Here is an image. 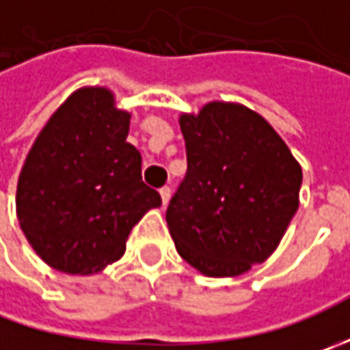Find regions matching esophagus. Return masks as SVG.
Wrapping results in <instances>:
<instances>
[{
    "instance_id": "esophagus-1",
    "label": "esophagus",
    "mask_w": 350,
    "mask_h": 350,
    "mask_svg": "<svg viewBox=\"0 0 350 350\" xmlns=\"http://www.w3.org/2000/svg\"><path fill=\"white\" fill-rule=\"evenodd\" d=\"M159 195H161V204L167 206L169 198H171V187H161L159 189Z\"/></svg>"
}]
</instances>
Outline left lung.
<instances>
[{
    "label": "left lung",
    "instance_id": "8db88e82",
    "mask_svg": "<svg viewBox=\"0 0 350 350\" xmlns=\"http://www.w3.org/2000/svg\"><path fill=\"white\" fill-rule=\"evenodd\" d=\"M187 175L169 202L177 253L204 276L247 273L269 259L300 204L302 167L276 130L239 103L179 116Z\"/></svg>",
    "mask_w": 350,
    "mask_h": 350
}]
</instances>
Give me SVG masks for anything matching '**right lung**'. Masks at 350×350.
Returning <instances> with one entry per match:
<instances>
[{
  "label": "right lung",
  "mask_w": 350,
  "mask_h": 350,
  "mask_svg": "<svg viewBox=\"0 0 350 350\" xmlns=\"http://www.w3.org/2000/svg\"><path fill=\"white\" fill-rule=\"evenodd\" d=\"M130 113L109 88L75 89L23 163L17 218L34 253L66 275H93L124 255L132 228L161 196L142 181Z\"/></svg>",
  "instance_id": "add662e5"
}]
</instances>
